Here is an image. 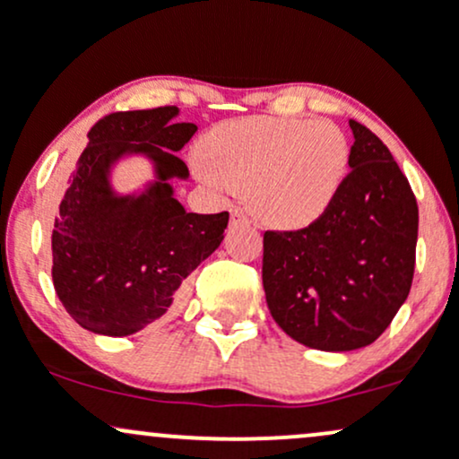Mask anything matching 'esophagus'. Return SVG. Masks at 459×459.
Segmentation results:
<instances>
[{
	"mask_svg": "<svg viewBox=\"0 0 459 459\" xmlns=\"http://www.w3.org/2000/svg\"><path fill=\"white\" fill-rule=\"evenodd\" d=\"M230 222H233V224H246L247 215L241 212V209H233V212H230Z\"/></svg>",
	"mask_w": 459,
	"mask_h": 459,
	"instance_id": "34e87169",
	"label": "esophagus"
}]
</instances>
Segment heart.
<instances>
[{"instance_id":"heart-1","label":"heart","mask_w":459,"mask_h":459,"mask_svg":"<svg viewBox=\"0 0 459 459\" xmlns=\"http://www.w3.org/2000/svg\"><path fill=\"white\" fill-rule=\"evenodd\" d=\"M198 170L215 186L246 189L265 224L299 229L339 196L350 163L345 134L330 120L246 116L200 140Z\"/></svg>"}]
</instances>
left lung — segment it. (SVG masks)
<instances>
[{
  "mask_svg": "<svg viewBox=\"0 0 459 459\" xmlns=\"http://www.w3.org/2000/svg\"><path fill=\"white\" fill-rule=\"evenodd\" d=\"M350 175L321 218L265 230L263 289L276 324L321 351L371 345L408 298L419 207L391 151L350 120Z\"/></svg>",
  "mask_w": 459,
  "mask_h": 459,
  "instance_id": "1",
  "label": "left lung"
}]
</instances>
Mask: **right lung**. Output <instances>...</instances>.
Listing matches in <instances>:
<instances>
[{
  "mask_svg": "<svg viewBox=\"0 0 459 459\" xmlns=\"http://www.w3.org/2000/svg\"><path fill=\"white\" fill-rule=\"evenodd\" d=\"M178 108L114 112L88 131V146L56 213L51 278L82 328L127 336L166 315L178 287L222 244L229 212L187 213L170 178H187L177 157L196 134L175 123ZM125 154H146L158 181L138 197H118L108 170Z\"/></svg>",
  "mask_w": 459,
  "mask_h": 459,
  "instance_id": "obj_1",
  "label": "right lung"
}]
</instances>
